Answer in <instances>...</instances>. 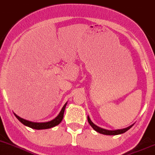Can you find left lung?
Instances as JSON below:
<instances>
[{"label": "left lung", "mask_w": 155, "mask_h": 155, "mask_svg": "<svg viewBox=\"0 0 155 155\" xmlns=\"http://www.w3.org/2000/svg\"><path fill=\"white\" fill-rule=\"evenodd\" d=\"M87 119H88V121H89V124H90V126L94 129V130L97 131V132L101 133V134H106V135H117V134H123V133L126 132V131L129 130L130 128L132 127L133 125H134V124L131 125V126H129V127L125 128V129H117V130H106V129H102V128L101 127H98V126H96L95 124H93V123L91 122V120H90V118H89V116H88Z\"/></svg>", "instance_id": "obj_1"}]
</instances>
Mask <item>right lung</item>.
I'll return each mask as SVG.
<instances>
[{
    "mask_svg": "<svg viewBox=\"0 0 155 155\" xmlns=\"http://www.w3.org/2000/svg\"><path fill=\"white\" fill-rule=\"evenodd\" d=\"M66 104L64 105V107L62 108L61 109V112L58 115L54 118V120H52L49 121V122H46V123H34V122H31V121L26 120L23 119V118L20 117L19 116H18L17 114H14L15 115V117L18 118V120L20 121L21 123H22L23 124L25 125L26 126H29V127L31 128V129H49V128H52L54 126H57L60 124V123L62 121L63 117H64V111H65V108H66Z\"/></svg>",
    "mask_w": 155,
    "mask_h": 155,
    "instance_id": "1",
    "label": "right lung"
}]
</instances>
